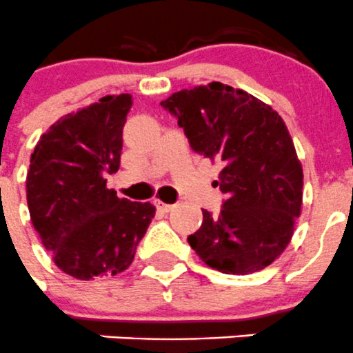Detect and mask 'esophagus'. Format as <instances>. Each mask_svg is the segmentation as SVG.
<instances>
[{"label":"esophagus","mask_w":353,"mask_h":353,"mask_svg":"<svg viewBox=\"0 0 353 353\" xmlns=\"http://www.w3.org/2000/svg\"><path fill=\"white\" fill-rule=\"evenodd\" d=\"M155 205H157V208H159V210H162V212H170L174 208V205L163 203V201H155Z\"/></svg>","instance_id":"esophagus-1"}]
</instances>
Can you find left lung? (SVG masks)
I'll use <instances>...</instances> for the list:
<instances>
[{"instance_id": "obj_1", "label": "left lung", "mask_w": 353, "mask_h": 353, "mask_svg": "<svg viewBox=\"0 0 353 353\" xmlns=\"http://www.w3.org/2000/svg\"><path fill=\"white\" fill-rule=\"evenodd\" d=\"M162 107L177 117L191 148L224 169L214 186L225 201L188 243L208 268L252 274L292 241L302 212L303 170L281 115L243 90L210 82L174 93Z\"/></svg>"}]
</instances>
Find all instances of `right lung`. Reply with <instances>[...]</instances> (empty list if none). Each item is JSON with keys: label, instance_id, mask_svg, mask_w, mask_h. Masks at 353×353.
<instances>
[{"label": "right lung", "instance_id": "add662e5", "mask_svg": "<svg viewBox=\"0 0 353 353\" xmlns=\"http://www.w3.org/2000/svg\"><path fill=\"white\" fill-rule=\"evenodd\" d=\"M131 105V94H108L63 115L30 157V221L54 265L82 281L125 271L155 217L150 201L119 198L105 179L121 165Z\"/></svg>", "mask_w": 353, "mask_h": 353}]
</instances>
